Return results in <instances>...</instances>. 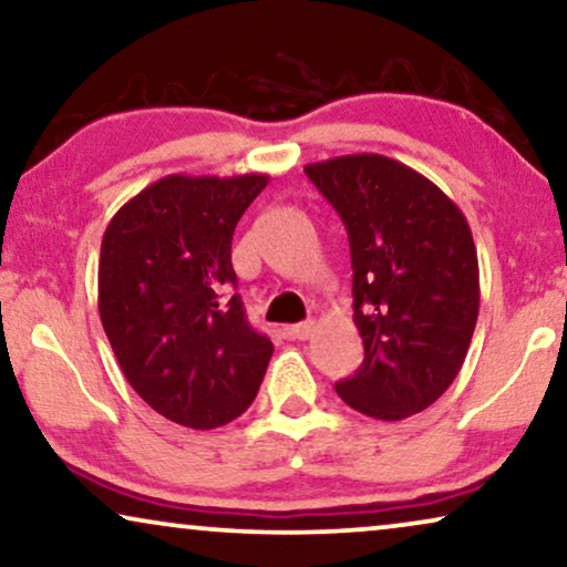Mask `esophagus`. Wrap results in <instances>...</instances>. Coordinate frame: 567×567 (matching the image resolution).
Here are the masks:
<instances>
[{
  "label": "esophagus",
  "instance_id": "obj_1",
  "mask_svg": "<svg viewBox=\"0 0 567 567\" xmlns=\"http://www.w3.org/2000/svg\"><path fill=\"white\" fill-rule=\"evenodd\" d=\"M315 332V322L307 320V322H299V324H291L289 330H286V336H289L291 340H307L309 336Z\"/></svg>",
  "mask_w": 567,
  "mask_h": 567
}]
</instances>
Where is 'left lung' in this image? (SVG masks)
<instances>
[{"label":"left lung","mask_w":567,"mask_h":567,"mask_svg":"<svg viewBox=\"0 0 567 567\" xmlns=\"http://www.w3.org/2000/svg\"><path fill=\"white\" fill-rule=\"evenodd\" d=\"M305 173L343 219L351 245L363 363L336 392L377 421L421 413L460 374L477 324L470 224L439 185L382 154L312 162Z\"/></svg>","instance_id":"8db88e82"}]
</instances>
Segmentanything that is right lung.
I'll use <instances>...</instances> for the list:
<instances>
[{
	"label": "right lung",
	"instance_id": "1",
	"mask_svg": "<svg viewBox=\"0 0 567 567\" xmlns=\"http://www.w3.org/2000/svg\"><path fill=\"white\" fill-rule=\"evenodd\" d=\"M266 185L258 173L167 175L118 208L100 245L97 307L121 371L185 429L243 415L274 355L231 291V235Z\"/></svg>",
	"mask_w": 567,
	"mask_h": 567
}]
</instances>
